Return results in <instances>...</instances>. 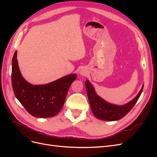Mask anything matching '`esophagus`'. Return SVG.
I'll list each match as a JSON object with an SVG mask.
<instances>
[{"label":"esophagus","mask_w":157,"mask_h":157,"mask_svg":"<svg viewBox=\"0 0 157 157\" xmlns=\"http://www.w3.org/2000/svg\"><path fill=\"white\" fill-rule=\"evenodd\" d=\"M79 74L82 76H86L88 75V71L86 68H82L79 71Z\"/></svg>","instance_id":"obj_1"}]
</instances>
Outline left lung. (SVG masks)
Wrapping results in <instances>:
<instances>
[{"mask_svg": "<svg viewBox=\"0 0 157 157\" xmlns=\"http://www.w3.org/2000/svg\"><path fill=\"white\" fill-rule=\"evenodd\" d=\"M85 86L90 108L94 116L102 121H115L121 119L130 112L138 100L143 91L144 84L142 86L140 92L132 100L122 105H115L104 100L96 94L93 85L88 80L85 81Z\"/></svg>", "mask_w": 157, "mask_h": 157, "instance_id": "1", "label": "left lung"}]
</instances>
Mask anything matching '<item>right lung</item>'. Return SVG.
Listing matches in <instances>:
<instances>
[{
	"label": "right lung",
	"mask_w": 157,
	"mask_h": 157,
	"mask_svg": "<svg viewBox=\"0 0 157 157\" xmlns=\"http://www.w3.org/2000/svg\"><path fill=\"white\" fill-rule=\"evenodd\" d=\"M12 62V88L18 101L33 117L56 116L63 107L69 87L77 75H66L48 84L33 85L25 80L21 74L17 51L13 54Z\"/></svg>",
	"instance_id": "right-lung-1"
}]
</instances>
